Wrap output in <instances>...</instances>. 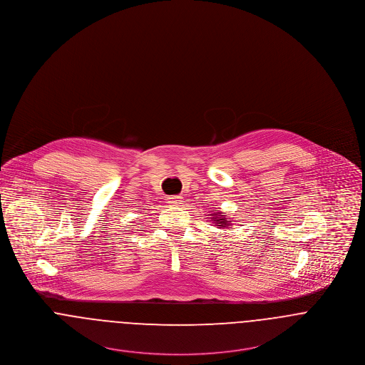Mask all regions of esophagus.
Here are the masks:
<instances>
[{"mask_svg": "<svg viewBox=\"0 0 365 365\" xmlns=\"http://www.w3.org/2000/svg\"><path fill=\"white\" fill-rule=\"evenodd\" d=\"M168 204L179 207L180 204H183V200H182L180 195H171V197H168Z\"/></svg>", "mask_w": 365, "mask_h": 365, "instance_id": "1", "label": "esophagus"}]
</instances>
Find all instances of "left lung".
<instances>
[{
  "instance_id": "obj_1",
  "label": "left lung",
  "mask_w": 365,
  "mask_h": 365,
  "mask_svg": "<svg viewBox=\"0 0 365 365\" xmlns=\"http://www.w3.org/2000/svg\"><path fill=\"white\" fill-rule=\"evenodd\" d=\"M212 217L211 219H214L215 223H216V226H219V227H222V229H225V227H227V226H230V220H227L222 212H215V214H210Z\"/></svg>"
}]
</instances>
